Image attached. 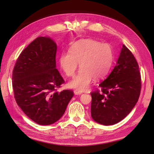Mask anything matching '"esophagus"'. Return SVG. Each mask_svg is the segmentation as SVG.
I'll return each instance as SVG.
<instances>
[{"label": "esophagus", "instance_id": "34e87169", "mask_svg": "<svg viewBox=\"0 0 154 154\" xmlns=\"http://www.w3.org/2000/svg\"><path fill=\"white\" fill-rule=\"evenodd\" d=\"M74 93H75V94H76V95H79V94H81L83 93H82V91H80L79 90H75Z\"/></svg>", "mask_w": 154, "mask_h": 154}]
</instances>
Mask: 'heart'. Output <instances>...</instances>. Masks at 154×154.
Returning a JSON list of instances; mask_svg holds the SVG:
<instances>
[{
  "mask_svg": "<svg viewBox=\"0 0 154 154\" xmlns=\"http://www.w3.org/2000/svg\"><path fill=\"white\" fill-rule=\"evenodd\" d=\"M114 61L112 48L93 39H81L75 42L69 51L63 52L59 58L60 67L68 77H73L79 63L80 71L69 87L85 91L93 79L99 81L109 74Z\"/></svg>",
  "mask_w": 154,
  "mask_h": 154,
  "instance_id": "1",
  "label": "heart"
}]
</instances>
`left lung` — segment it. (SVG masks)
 <instances>
[{
	"mask_svg": "<svg viewBox=\"0 0 154 154\" xmlns=\"http://www.w3.org/2000/svg\"><path fill=\"white\" fill-rule=\"evenodd\" d=\"M141 86L138 64L123 44L116 66L99 85L100 93L99 91L91 93L92 119L104 126L120 122L138 102Z\"/></svg>",
	"mask_w": 154,
	"mask_h": 154,
	"instance_id": "8db88e82",
	"label": "left lung"
}]
</instances>
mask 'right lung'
<instances>
[{
	"mask_svg": "<svg viewBox=\"0 0 154 154\" xmlns=\"http://www.w3.org/2000/svg\"><path fill=\"white\" fill-rule=\"evenodd\" d=\"M56 51L51 38L38 37L22 51L12 72L16 103L40 125L60 120L74 94L71 90L56 91L65 82L56 69Z\"/></svg>",
	"mask_w": 154,
	"mask_h": 154,
	"instance_id": "obj_1",
	"label": "right lung"
}]
</instances>
